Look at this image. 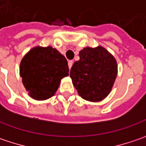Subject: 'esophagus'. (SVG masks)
Returning a JSON list of instances; mask_svg holds the SVG:
<instances>
[{"label": "esophagus", "instance_id": "obj_1", "mask_svg": "<svg viewBox=\"0 0 146 146\" xmlns=\"http://www.w3.org/2000/svg\"><path fill=\"white\" fill-rule=\"evenodd\" d=\"M68 68H71V67L73 66V60H69L68 62Z\"/></svg>", "mask_w": 146, "mask_h": 146}]
</instances>
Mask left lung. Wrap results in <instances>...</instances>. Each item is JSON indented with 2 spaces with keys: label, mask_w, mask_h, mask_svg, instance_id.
Segmentation results:
<instances>
[{
  "label": "left lung",
  "mask_w": 146,
  "mask_h": 146,
  "mask_svg": "<svg viewBox=\"0 0 146 146\" xmlns=\"http://www.w3.org/2000/svg\"><path fill=\"white\" fill-rule=\"evenodd\" d=\"M74 62L70 78L78 93L88 101H100L110 94L117 78L115 58L104 47H85Z\"/></svg>",
  "instance_id": "left-lung-1"
}]
</instances>
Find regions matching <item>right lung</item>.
Wrapping results in <instances>:
<instances>
[{"label": "right lung", "instance_id": "obj_1", "mask_svg": "<svg viewBox=\"0 0 146 146\" xmlns=\"http://www.w3.org/2000/svg\"><path fill=\"white\" fill-rule=\"evenodd\" d=\"M19 74L29 95L36 100L53 96L60 81L68 75L65 57L51 46H36L24 55Z\"/></svg>", "mask_w": 146, "mask_h": 146}]
</instances>
